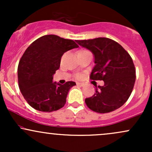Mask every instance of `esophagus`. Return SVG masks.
<instances>
[{
	"instance_id": "34e87169",
	"label": "esophagus",
	"mask_w": 152,
	"mask_h": 152,
	"mask_svg": "<svg viewBox=\"0 0 152 152\" xmlns=\"http://www.w3.org/2000/svg\"><path fill=\"white\" fill-rule=\"evenodd\" d=\"M76 85H77V86H83L85 84L83 83H78H78H76Z\"/></svg>"
}]
</instances>
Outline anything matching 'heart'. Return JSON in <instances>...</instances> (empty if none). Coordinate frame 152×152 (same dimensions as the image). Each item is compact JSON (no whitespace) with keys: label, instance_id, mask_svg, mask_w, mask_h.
Here are the masks:
<instances>
[{"label":"heart","instance_id":"obj_1","mask_svg":"<svg viewBox=\"0 0 152 152\" xmlns=\"http://www.w3.org/2000/svg\"><path fill=\"white\" fill-rule=\"evenodd\" d=\"M86 51H88V50H81V51H79V52H78V53H81V52H86ZM76 77H77V78H81V75H80V74H76Z\"/></svg>","mask_w":152,"mask_h":152}]
</instances>
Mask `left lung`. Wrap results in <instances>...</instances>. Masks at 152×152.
Here are the masks:
<instances>
[{"label": "left lung", "instance_id": "left-lung-1", "mask_svg": "<svg viewBox=\"0 0 152 152\" xmlns=\"http://www.w3.org/2000/svg\"><path fill=\"white\" fill-rule=\"evenodd\" d=\"M94 55L95 66L90 75L94 81H104L93 96L85 99L91 110L109 113L123 106L129 98L136 80L132 57L119 43L108 38L76 41Z\"/></svg>", "mask_w": 152, "mask_h": 152}]
</instances>
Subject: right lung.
I'll use <instances>...</instances> for the list:
<instances>
[{"instance_id": "right-lung-1", "label": "right lung", "mask_w": 152, "mask_h": 152, "mask_svg": "<svg viewBox=\"0 0 152 152\" xmlns=\"http://www.w3.org/2000/svg\"><path fill=\"white\" fill-rule=\"evenodd\" d=\"M78 47L73 40L56 35L41 36L28 47L19 61L18 81L22 95L31 107L51 112L65 105L69 91L76 83L53 82V75L60 67L63 54Z\"/></svg>"}]
</instances>
